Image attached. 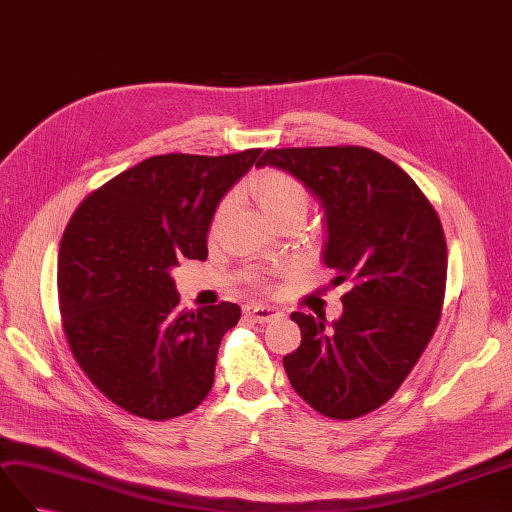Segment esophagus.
Returning <instances> with one entry per match:
<instances>
[{"instance_id":"esophagus-1","label":"esophagus","mask_w":512,"mask_h":512,"mask_svg":"<svg viewBox=\"0 0 512 512\" xmlns=\"http://www.w3.org/2000/svg\"><path fill=\"white\" fill-rule=\"evenodd\" d=\"M244 314L251 320H255V323H272V320L283 316L281 310H277V307H270V305H246Z\"/></svg>"}]
</instances>
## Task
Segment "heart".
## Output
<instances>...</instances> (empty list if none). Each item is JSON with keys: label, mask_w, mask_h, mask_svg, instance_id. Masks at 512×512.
Segmentation results:
<instances>
[{"label": "heart", "mask_w": 512, "mask_h": 512, "mask_svg": "<svg viewBox=\"0 0 512 512\" xmlns=\"http://www.w3.org/2000/svg\"><path fill=\"white\" fill-rule=\"evenodd\" d=\"M251 192L261 211H264L270 220L294 211L305 213L307 202H310V196H307V189L303 187V183L296 181L292 174L281 172V170H266L253 176ZM229 207H231V196L222 198L216 213H213L211 229H218V224L222 222L224 216H227Z\"/></svg>", "instance_id": "b5f03b06"}]
</instances>
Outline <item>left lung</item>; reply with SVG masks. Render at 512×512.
<instances>
[{
  "label": "left lung",
  "instance_id": "1",
  "mask_svg": "<svg viewBox=\"0 0 512 512\" xmlns=\"http://www.w3.org/2000/svg\"><path fill=\"white\" fill-rule=\"evenodd\" d=\"M325 209L323 261L349 281L342 316L294 312L301 347L283 358L292 388L329 419H358L395 395L441 320L447 242L432 202L397 163L360 146L266 150Z\"/></svg>",
  "mask_w": 512,
  "mask_h": 512
}]
</instances>
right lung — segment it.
Listing matches in <instances>:
<instances>
[{"mask_svg":"<svg viewBox=\"0 0 512 512\" xmlns=\"http://www.w3.org/2000/svg\"><path fill=\"white\" fill-rule=\"evenodd\" d=\"M261 150L159 154L80 202L58 251V307L91 384L141 419L165 421L209 395L235 303L178 310L172 268L207 259L218 202Z\"/></svg>","mask_w":512,"mask_h":512,"instance_id":"right-lung-1","label":"right lung"}]
</instances>
